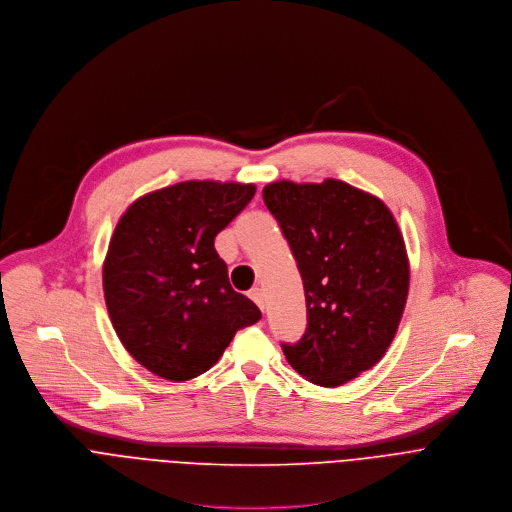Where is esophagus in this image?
<instances>
[{
  "instance_id": "esophagus-1",
  "label": "esophagus",
  "mask_w": 512,
  "mask_h": 512,
  "mask_svg": "<svg viewBox=\"0 0 512 512\" xmlns=\"http://www.w3.org/2000/svg\"><path fill=\"white\" fill-rule=\"evenodd\" d=\"M250 298L264 311V292H262L260 288H252V290H250Z\"/></svg>"
}]
</instances>
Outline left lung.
I'll use <instances>...</instances> for the list:
<instances>
[{
	"mask_svg": "<svg viewBox=\"0 0 512 512\" xmlns=\"http://www.w3.org/2000/svg\"><path fill=\"white\" fill-rule=\"evenodd\" d=\"M296 258L309 327L284 345L290 367L337 387L389 349L410 290V258L385 203L341 179L272 181L262 189Z\"/></svg>",
	"mask_w": 512,
	"mask_h": 512,
	"instance_id": "left-lung-1",
	"label": "left lung"
}]
</instances>
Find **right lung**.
Wrapping results in <instances>:
<instances>
[{
	"label": "right lung",
	"instance_id": "right-lung-1",
	"mask_svg": "<svg viewBox=\"0 0 512 512\" xmlns=\"http://www.w3.org/2000/svg\"><path fill=\"white\" fill-rule=\"evenodd\" d=\"M254 193V183L181 181L137 197L117 222L102 290L117 337L151 373L169 381L206 373L238 329L262 319L214 248Z\"/></svg>",
	"mask_w": 512,
	"mask_h": 512
}]
</instances>
